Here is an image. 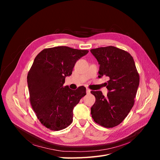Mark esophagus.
I'll return each mask as SVG.
<instances>
[{
  "label": "esophagus",
  "instance_id": "1",
  "mask_svg": "<svg viewBox=\"0 0 160 160\" xmlns=\"http://www.w3.org/2000/svg\"><path fill=\"white\" fill-rule=\"evenodd\" d=\"M86 92H87V93H88V94H89L91 93V90L89 89H88V88H87Z\"/></svg>",
  "mask_w": 160,
  "mask_h": 160
}]
</instances>
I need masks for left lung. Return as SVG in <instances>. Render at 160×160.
<instances>
[{
	"instance_id": "8db88e82",
	"label": "left lung",
	"mask_w": 160,
	"mask_h": 160,
	"mask_svg": "<svg viewBox=\"0 0 160 160\" xmlns=\"http://www.w3.org/2000/svg\"><path fill=\"white\" fill-rule=\"evenodd\" d=\"M99 65V78L108 77V93L92 91L95 103L91 108L95 122L105 128H113L122 123L134 105L139 76L132 56L113 46L90 50Z\"/></svg>"
}]
</instances>
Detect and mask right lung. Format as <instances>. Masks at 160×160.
<instances>
[{
    "mask_svg": "<svg viewBox=\"0 0 160 160\" xmlns=\"http://www.w3.org/2000/svg\"><path fill=\"white\" fill-rule=\"evenodd\" d=\"M88 50L60 46L45 49L35 57L27 76L30 101L41 123L51 130L65 129L72 122L74 108L86 95V88L63 87L76 62Z\"/></svg>",
    "mask_w": 160,
    "mask_h": 160,
    "instance_id": "1",
    "label": "right lung"
}]
</instances>
